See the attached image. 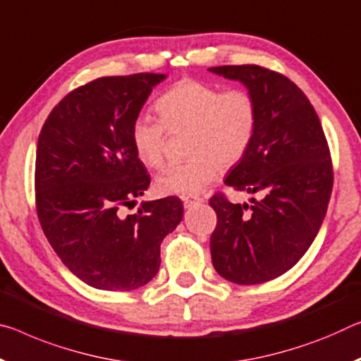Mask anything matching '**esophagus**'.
<instances>
[{
	"label": "esophagus",
	"mask_w": 361,
	"mask_h": 361,
	"mask_svg": "<svg viewBox=\"0 0 361 361\" xmlns=\"http://www.w3.org/2000/svg\"><path fill=\"white\" fill-rule=\"evenodd\" d=\"M181 201H183V205H185V207L188 209V207H191L192 204H199V202H202V199L201 197H181Z\"/></svg>",
	"instance_id": "34e87169"
}]
</instances>
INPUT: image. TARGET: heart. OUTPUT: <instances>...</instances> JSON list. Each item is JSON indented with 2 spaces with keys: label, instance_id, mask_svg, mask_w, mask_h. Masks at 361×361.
I'll list each match as a JSON object with an SVG mask.
<instances>
[{
  "label": "heart",
  "instance_id": "heart-1",
  "mask_svg": "<svg viewBox=\"0 0 361 361\" xmlns=\"http://www.w3.org/2000/svg\"><path fill=\"white\" fill-rule=\"evenodd\" d=\"M160 120L141 114L131 123L130 138L136 156L147 167H160L165 157L167 130L190 131L186 152L190 159L160 171V194L196 196L220 173L221 165L244 157L259 122L257 101L245 90L221 91L215 85L186 78L157 99Z\"/></svg>",
  "mask_w": 361,
  "mask_h": 361
}]
</instances>
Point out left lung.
<instances>
[{
	"label": "left lung",
	"instance_id": "obj_1",
	"mask_svg": "<svg viewBox=\"0 0 361 361\" xmlns=\"http://www.w3.org/2000/svg\"><path fill=\"white\" fill-rule=\"evenodd\" d=\"M209 71L241 82L259 107L254 140L225 178L259 199H210L212 263L228 281L260 284L290 270L322 228L333 191L328 141L310 101L288 77L252 64Z\"/></svg>",
	"mask_w": 361,
	"mask_h": 361
}]
</instances>
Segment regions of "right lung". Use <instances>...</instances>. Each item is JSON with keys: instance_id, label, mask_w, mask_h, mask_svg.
Listing matches in <instances>:
<instances>
[{"instance_id": "obj_1", "label": "right lung", "mask_w": 361, "mask_h": 361, "mask_svg": "<svg viewBox=\"0 0 361 361\" xmlns=\"http://www.w3.org/2000/svg\"><path fill=\"white\" fill-rule=\"evenodd\" d=\"M165 77L93 80L51 111L38 136L39 223L62 263L91 288L133 290L149 283L160 267V244L183 219L175 196L123 215L151 183L131 145V123Z\"/></svg>"}]
</instances>
